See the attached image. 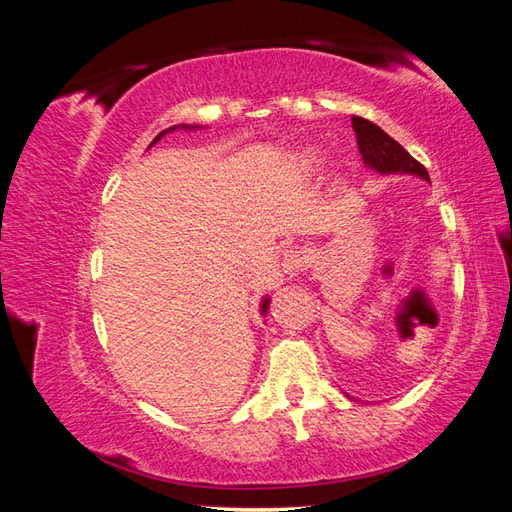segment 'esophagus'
<instances>
[{
    "instance_id": "obj_1",
    "label": "esophagus",
    "mask_w": 512,
    "mask_h": 512,
    "mask_svg": "<svg viewBox=\"0 0 512 512\" xmlns=\"http://www.w3.org/2000/svg\"><path fill=\"white\" fill-rule=\"evenodd\" d=\"M309 262V256L305 250H299V247H292V250H288L284 254V260H282V271L290 277H297L301 271H305Z\"/></svg>"
}]
</instances>
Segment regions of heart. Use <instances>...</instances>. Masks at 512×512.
Instances as JSON below:
<instances>
[{"mask_svg": "<svg viewBox=\"0 0 512 512\" xmlns=\"http://www.w3.org/2000/svg\"><path fill=\"white\" fill-rule=\"evenodd\" d=\"M303 162H305L307 166H312V164H314V156H312V153H305V156H303Z\"/></svg>", "mask_w": 512, "mask_h": 512, "instance_id": "b5f03b06", "label": "heart"}]
</instances>
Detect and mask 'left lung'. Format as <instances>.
I'll return each mask as SVG.
<instances>
[{
    "mask_svg": "<svg viewBox=\"0 0 512 512\" xmlns=\"http://www.w3.org/2000/svg\"><path fill=\"white\" fill-rule=\"evenodd\" d=\"M352 128L356 134V143H359L363 164L369 170H374L378 175H414L431 183L427 168L418 164L395 138H391L376 123L363 117H352Z\"/></svg>",
    "mask_w": 512,
    "mask_h": 512,
    "instance_id": "8db88e82",
    "label": "left lung"
}]
</instances>
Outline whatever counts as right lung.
<instances>
[{"instance_id":"1","label":"right lung","mask_w":512,"mask_h":512,"mask_svg":"<svg viewBox=\"0 0 512 512\" xmlns=\"http://www.w3.org/2000/svg\"><path fill=\"white\" fill-rule=\"evenodd\" d=\"M200 128H203V126H190V123H177V126H170V128L162 130L156 138H153L149 147L156 145V143L160 141V138H162V136H166L168 132H177V130H188V132H190V130H200ZM269 303H271V299H269V297H265V299L260 301V314H262V316H267V312H269Z\"/></svg>"}]
</instances>
